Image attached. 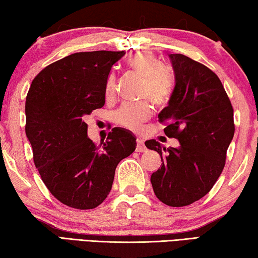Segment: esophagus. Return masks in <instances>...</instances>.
I'll return each instance as SVG.
<instances>
[{
  "mask_svg": "<svg viewBox=\"0 0 258 258\" xmlns=\"http://www.w3.org/2000/svg\"><path fill=\"white\" fill-rule=\"evenodd\" d=\"M147 150V148L145 146V141L142 139H138L137 140V151L138 152H145Z\"/></svg>",
  "mask_w": 258,
  "mask_h": 258,
  "instance_id": "esophagus-1",
  "label": "esophagus"
}]
</instances>
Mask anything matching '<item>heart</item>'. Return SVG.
Listing matches in <instances>:
<instances>
[{
	"instance_id": "heart-1",
	"label": "heart",
	"mask_w": 258,
	"mask_h": 258,
	"mask_svg": "<svg viewBox=\"0 0 258 258\" xmlns=\"http://www.w3.org/2000/svg\"><path fill=\"white\" fill-rule=\"evenodd\" d=\"M128 67L143 77V97H148L157 106H164L169 101L174 89V81L161 62L155 55L140 52L128 60ZM116 91L115 74H109L104 86V94L108 99L113 97ZM151 106L148 102L125 103L116 112V121L132 132L141 131L143 123L150 118Z\"/></svg>"
}]
</instances>
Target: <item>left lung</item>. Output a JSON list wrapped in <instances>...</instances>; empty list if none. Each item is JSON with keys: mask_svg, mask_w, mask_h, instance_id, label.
<instances>
[{"mask_svg": "<svg viewBox=\"0 0 258 258\" xmlns=\"http://www.w3.org/2000/svg\"><path fill=\"white\" fill-rule=\"evenodd\" d=\"M169 58L175 86L158 118L180 147L166 149L156 140L146 141V147L163 161L150 178L156 197L182 207L206 196L223 171L234 134L233 108L215 73L183 54Z\"/></svg>", "mask_w": 258, "mask_h": 258, "instance_id": "8db88e82", "label": "left lung"}]
</instances>
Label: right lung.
Listing matches in <instances>:
<instances>
[{"instance_id": "right-lung-1", "label": "right lung", "mask_w": 258, "mask_h": 258, "mask_svg": "<svg viewBox=\"0 0 258 258\" xmlns=\"http://www.w3.org/2000/svg\"><path fill=\"white\" fill-rule=\"evenodd\" d=\"M124 51L78 52L49 64L26 98V135L47 189L63 205L92 209L111 190L117 165L135 150L137 139L120 127L100 146L87 137L84 118L103 107L104 86Z\"/></svg>"}]
</instances>
